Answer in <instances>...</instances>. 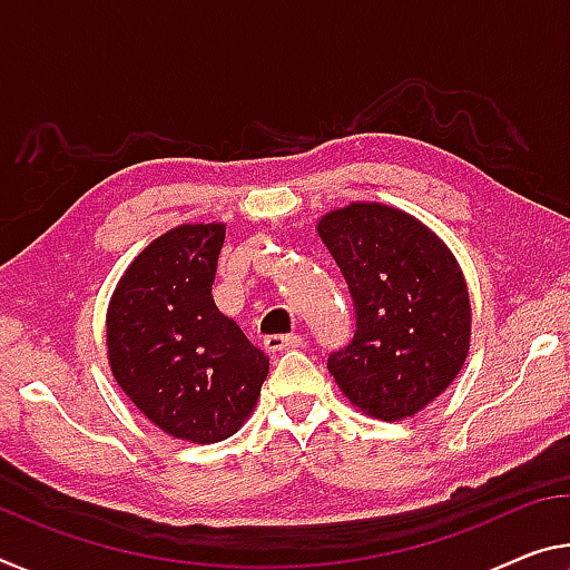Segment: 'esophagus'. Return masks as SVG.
<instances>
[{
  "mask_svg": "<svg viewBox=\"0 0 570 570\" xmlns=\"http://www.w3.org/2000/svg\"><path fill=\"white\" fill-rule=\"evenodd\" d=\"M264 347L271 355H276V352H284V350H296L302 347V334H271V337L264 340Z\"/></svg>",
  "mask_w": 570,
  "mask_h": 570,
  "instance_id": "obj_1",
  "label": "esophagus"
}]
</instances>
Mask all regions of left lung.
<instances>
[{"label":"left lung","instance_id":"left-lung-1","mask_svg":"<svg viewBox=\"0 0 570 570\" xmlns=\"http://www.w3.org/2000/svg\"><path fill=\"white\" fill-rule=\"evenodd\" d=\"M355 304V334L327 367L352 405L401 421L462 370L472 306L462 268L436 233L381 203H352L317 225Z\"/></svg>","mask_w":570,"mask_h":570}]
</instances>
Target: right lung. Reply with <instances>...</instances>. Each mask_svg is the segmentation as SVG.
<instances>
[{
	"mask_svg": "<svg viewBox=\"0 0 570 570\" xmlns=\"http://www.w3.org/2000/svg\"><path fill=\"white\" fill-rule=\"evenodd\" d=\"M223 223L177 225L126 268L106 314L108 365L147 419L215 444L256 409L268 360L215 306Z\"/></svg>",
	"mask_w": 570,
	"mask_h": 570,
	"instance_id": "right-lung-1",
	"label": "right lung"
}]
</instances>
